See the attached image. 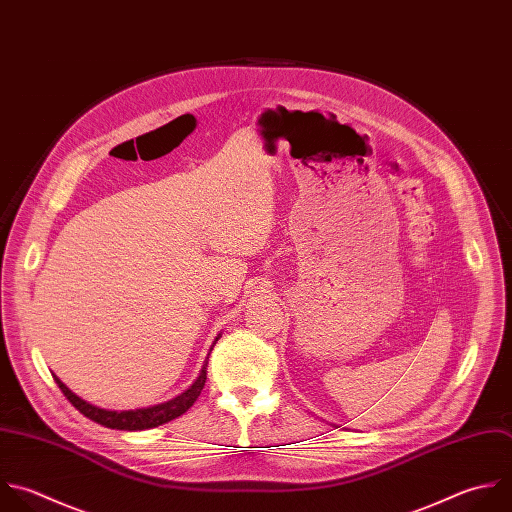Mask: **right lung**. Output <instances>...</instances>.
I'll return each mask as SVG.
<instances>
[{"label":"right lung","instance_id":"right-lung-1","mask_svg":"<svg viewBox=\"0 0 512 512\" xmlns=\"http://www.w3.org/2000/svg\"><path fill=\"white\" fill-rule=\"evenodd\" d=\"M220 336L222 334L216 336V340L212 342V348L220 340ZM212 348H210V352H212ZM210 352H208V358H210ZM208 358L204 360L198 378L182 394H178L172 400H166V402H160V404H154V406H146V408H136V410H108V408L94 406V404L86 402L84 398H80L76 392H72L56 374H52V376L58 382L64 396L90 420H94V422H98L106 428H116V430H146V428H156L164 422H170V420L182 416L196 402V398L200 396V392L206 384Z\"/></svg>","mask_w":512,"mask_h":512}]
</instances>
